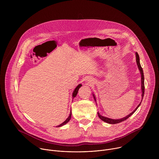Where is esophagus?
Here are the masks:
<instances>
[{"instance_id": "esophagus-1", "label": "esophagus", "mask_w": 159, "mask_h": 159, "mask_svg": "<svg viewBox=\"0 0 159 159\" xmlns=\"http://www.w3.org/2000/svg\"><path fill=\"white\" fill-rule=\"evenodd\" d=\"M91 82V81H90V82Z\"/></svg>"}]
</instances>
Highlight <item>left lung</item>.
I'll return each mask as SVG.
<instances>
[{
    "label": "left lung",
    "instance_id": "obj_1",
    "mask_svg": "<svg viewBox=\"0 0 159 159\" xmlns=\"http://www.w3.org/2000/svg\"><path fill=\"white\" fill-rule=\"evenodd\" d=\"M135 56H136V61H137V66L139 67V69L140 70V74H141V89H142V100H141V102H140V104L138 105V106L135 108V109L132 111L130 114H129L128 115H127L126 116L123 118H121V119H118V120H115V119H111V118H107V117H104V116H102V115H101L99 114V112H98V116L99 118L102 120L103 121L107 123H109V124H117V123H121L126 120H127L129 116H131L133 113L137 110V109L139 108V107L140 106L141 104V102L142 101V99L143 98V96H144V92H145V85H144V75H143V69L142 68L141 66V65H140V57H139V55L138 54L137 52L135 53ZM93 96L94 97V101H96V97H95V95L94 94H93ZM97 104V103H96Z\"/></svg>",
    "mask_w": 159,
    "mask_h": 159
}]
</instances>
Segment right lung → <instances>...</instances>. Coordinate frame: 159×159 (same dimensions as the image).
Wrapping results in <instances>:
<instances>
[{
    "mask_svg": "<svg viewBox=\"0 0 159 159\" xmlns=\"http://www.w3.org/2000/svg\"><path fill=\"white\" fill-rule=\"evenodd\" d=\"M81 86H82V84H79V85L75 87V89H74V92H73V93H72V99H74V98H75V96H77V93H78L79 89V88H80ZM71 116H72V111H70V115H69V117H68V118H66V120L64 122H63L61 124H60V125L57 126V127H61V126H63V125H66L68 122H69V121H70V118H71Z\"/></svg>",
    "mask_w": 159,
    "mask_h": 159,
    "instance_id": "obj_1",
    "label": "right lung"
}]
</instances>
